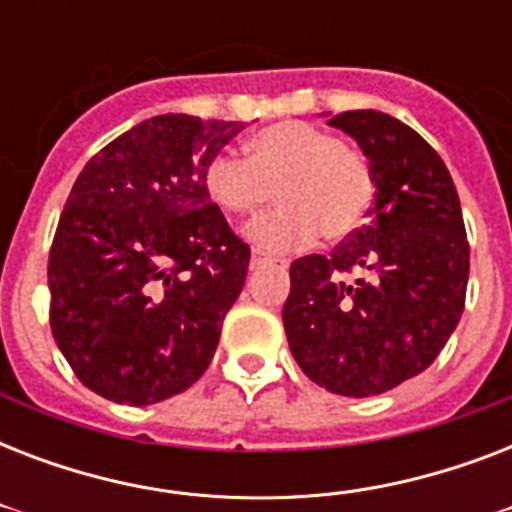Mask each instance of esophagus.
Listing matches in <instances>:
<instances>
[{
  "label": "esophagus",
  "mask_w": 512,
  "mask_h": 512,
  "mask_svg": "<svg viewBox=\"0 0 512 512\" xmlns=\"http://www.w3.org/2000/svg\"><path fill=\"white\" fill-rule=\"evenodd\" d=\"M273 263H279V265H287V260H279V257H271V255H265V252H252V260H249V268L252 271H257V268H263V265H273Z\"/></svg>",
  "instance_id": "obj_1"
}]
</instances>
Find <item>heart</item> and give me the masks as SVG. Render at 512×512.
<instances>
[{
    "instance_id": "b5f03b06",
    "label": "heart",
    "mask_w": 512,
    "mask_h": 512,
    "mask_svg": "<svg viewBox=\"0 0 512 512\" xmlns=\"http://www.w3.org/2000/svg\"><path fill=\"white\" fill-rule=\"evenodd\" d=\"M247 162L217 154L204 170V191L223 215L252 220L279 193L284 207L249 228L265 252L308 247L319 231L348 239L374 201V177L361 154L337 135L305 122H284L247 140Z\"/></svg>"
}]
</instances>
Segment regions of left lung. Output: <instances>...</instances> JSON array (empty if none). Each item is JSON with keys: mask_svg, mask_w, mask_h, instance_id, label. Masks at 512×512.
<instances>
[{"mask_svg": "<svg viewBox=\"0 0 512 512\" xmlns=\"http://www.w3.org/2000/svg\"><path fill=\"white\" fill-rule=\"evenodd\" d=\"M356 140L374 177L369 223L332 255L289 268L284 329L316 385L366 398L425 372L460 324L470 247L441 156L382 111L329 119Z\"/></svg>", "mask_w": 512, "mask_h": 512, "instance_id": "left-lung-1", "label": "left lung"}]
</instances>
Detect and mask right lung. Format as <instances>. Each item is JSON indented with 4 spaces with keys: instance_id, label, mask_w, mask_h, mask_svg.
<instances>
[{
    "instance_id": "obj_1",
    "label": "right lung",
    "mask_w": 512,
    "mask_h": 512,
    "mask_svg": "<svg viewBox=\"0 0 512 512\" xmlns=\"http://www.w3.org/2000/svg\"><path fill=\"white\" fill-rule=\"evenodd\" d=\"M244 122L162 114L87 162L50 249V327L98 396L148 406L207 372L249 247L204 191Z\"/></svg>"
}]
</instances>
